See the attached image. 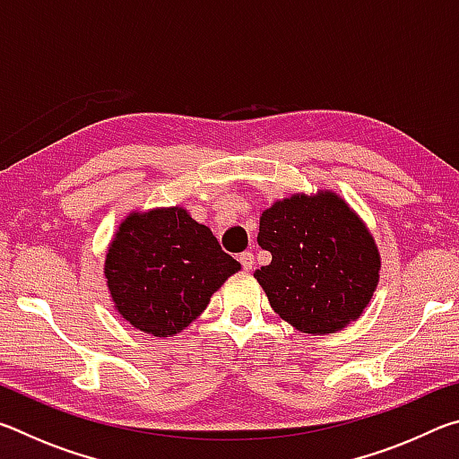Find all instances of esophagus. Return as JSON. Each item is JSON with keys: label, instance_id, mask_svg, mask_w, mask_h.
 <instances>
[{"label": "esophagus", "instance_id": "1", "mask_svg": "<svg viewBox=\"0 0 459 459\" xmlns=\"http://www.w3.org/2000/svg\"><path fill=\"white\" fill-rule=\"evenodd\" d=\"M238 261H240V265H243L245 271H251L253 265H255V255L251 251H245V253L238 255Z\"/></svg>", "mask_w": 459, "mask_h": 459}]
</instances>
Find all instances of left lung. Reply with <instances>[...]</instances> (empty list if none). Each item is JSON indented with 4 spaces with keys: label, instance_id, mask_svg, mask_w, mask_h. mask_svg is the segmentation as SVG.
Segmentation results:
<instances>
[{
    "label": "left lung",
    "instance_id": "8db88e82",
    "mask_svg": "<svg viewBox=\"0 0 459 459\" xmlns=\"http://www.w3.org/2000/svg\"><path fill=\"white\" fill-rule=\"evenodd\" d=\"M257 243L271 263L255 271L275 312L307 333L356 320L378 281L370 232L332 192L291 196L263 212Z\"/></svg>",
    "mask_w": 459,
    "mask_h": 459
}]
</instances>
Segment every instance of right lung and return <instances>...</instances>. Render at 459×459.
I'll list each match as a JSON object with an SVG mask.
<instances>
[{
  "label": "right lung",
  "mask_w": 459,
  "mask_h": 459,
  "mask_svg": "<svg viewBox=\"0 0 459 459\" xmlns=\"http://www.w3.org/2000/svg\"><path fill=\"white\" fill-rule=\"evenodd\" d=\"M240 263L182 208L131 214L108 247L105 277L115 306L137 330L172 336L204 312Z\"/></svg>",
  "instance_id": "1"
}]
</instances>
